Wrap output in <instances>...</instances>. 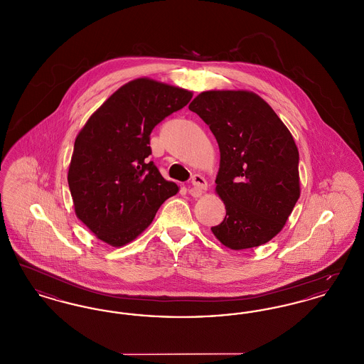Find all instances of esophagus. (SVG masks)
<instances>
[{
	"label": "esophagus",
	"mask_w": 364,
	"mask_h": 364,
	"mask_svg": "<svg viewBox=\"0 0 364 364\" xmlns=\"http://www.w3.org/2000/svg\"><path fill=\"white\" fill-rule=\"evenodd\" d=\"M191 183H192L193 188L198 192H203V191L208 190V181L202 174H193L192 178H191Z\"/></svg>",
	"instance_id": "obj_1"
}]
</instances>
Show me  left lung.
Instances as JSON below:
<instances>
[{
  "instance_id": "left-lung-1",
  "label": "left lung",
  "mask_w": 364,
  "mask_h": 364,
  "mask_svg": "<svg viewBox=\"0 0 364 364\" xmlns=\"http://www.w3.org/2000/svg\"><path fill=\"white\" fill-rule=\"evenodd\" d=\"M190 110L217 139L215 191L226 215L214 236L232 250L258 247L285 225L300 196L299 151L276 112L250 91H205Z\"/></svg>"
}]
</instances>
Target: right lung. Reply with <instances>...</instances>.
I'll use <instances>...</instances> for the list:
<instances>
[{
	"label": "right lung",
	"instance_id": "1",
	"mask_svg": "<svg viewBox=\"0 0 364 364\" xmlns=\"http://www.w3.org/2000/svg\"><path fill=\"white\" fill-rule=\"evenodd\" d=\"M191 98L184 88L136 79L106 100L79 132L68 171L70 195L77 218L102 242H132L177 193L149 158L150 134Z\"/></svg>",
	"mask_w": 364,
	"mask_h": 364
}]
</instances>
